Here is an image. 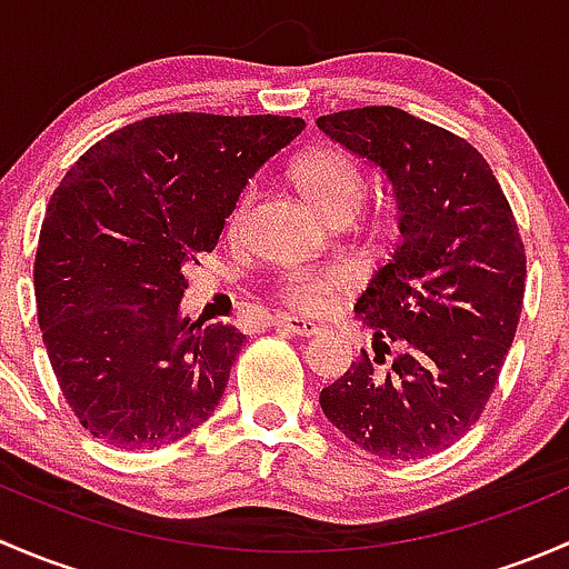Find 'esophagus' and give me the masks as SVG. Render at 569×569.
I'll return each instance as SVG.
<instances>
[{"label":"esophagus","instance_id":"esophagus-1","mask_svg":"<svg viewBox=\"0 0 569 569\" xmlns=\"http://www.w3.org/2000/svg\"><path fill=\"white\" fill-rule=\"evenodd\" d=\"M278 330L291 332V336H317L319 325L311 319H302V317H280L278 319Z\"/></svg>","mask_w":569,"mask_h":569}]
</instances>
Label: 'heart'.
Instances as JSON below:
<instances>
[{
  "instance_id": "obj_1",
  "label": "heart",
  "mask_w": 569,
  "mask_h": 569,
  "mask_svg": "<svg viewBox=\"0 0 569 569\" xmlns=\"http://www.w3.org/2000/svg\"><path fill=\"white\" fill-rule=\"evenodd\" d=\"M295 181L300 187L302 198L327 217L336 209H352L358 211L360 200L366 194L363 176H360L358 164L341 151H317L311 157L302 159L295 168ZM252 198V187L244 189L242 198L233 206L231 217H228V231H237L242 226L244 214ZM347 286V274L336 267H300L289 269L278 278L280 300L291 306L295 311H321L327 302Z\"/></svg>"
}]
</instances>
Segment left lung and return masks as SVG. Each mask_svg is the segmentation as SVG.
I'll use <instances>...</instances> for the list:
<instances>
[{"label":"left lung","mask_w":569,"mask_h":569,"mask_svg":"<svg viewBox=\"0 0 569 569\" xmlns=\"http://www.w3.org/2000/svg\"><path fill=\"white\" fill-rule=\"evenodd\" d=\"M317 126L386 176L401 233L355 302L375 355L321 388V412L369 455L421 460L479 421L501 375L526 289L518 222L485 157L440 126L396 107Z\"/></svg>","instance_id":"1"}]
</instances>
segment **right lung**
I'll return each instance as SVG.
<instances>
[{"label":"right lung","mask_w":569,"mask_h":569,"mask_svg":"<svg viewBox=\"0 0 569 569\" xmlns=\"http://www.w3.org/2000/svg\"><path fill=\"white\" fill-rule=\"evenodd\" d=\"M302 129L278 114H153L96 142L54 189L36 256L38 325L93 438L162 449L220 405L244 336L181 317L183 269L217 248L250 178Z\"/></svg>","instance_id":"1"}]
</instances>
